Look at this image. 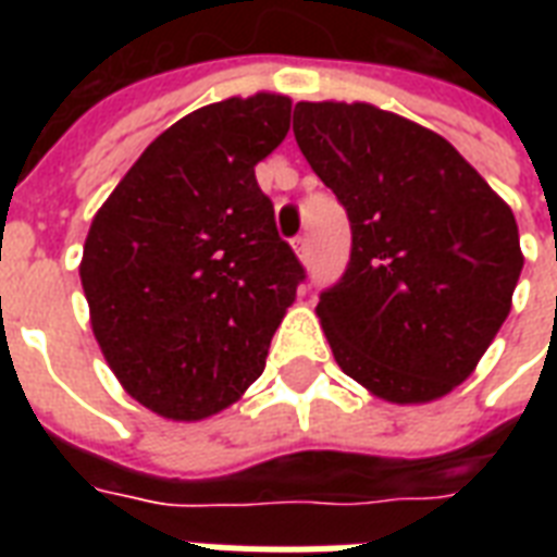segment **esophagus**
I'll return each mask as SVG.
<instances>
[{
  "label": "esophagus",
  "instance_id": "1",
  "mask_svg": "<svg viewBox=\"0 0 557 557\" xmlns=\"http://www.w3.org/2000/svg\"><path fill=\"white\" fill-rule=\"evenodd\" d=\"M295 251H297V257H300V262L309 260V239H306V236H297Z\"/></svg>",
  "mask_w": 557,
  "mask_h": 557
}]
</instances>
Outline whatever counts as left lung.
<instances>
[{"label": "left lung", "instance_id": "obj_1", "mask_svg": "<svg viewBox=\"0 0 557 557\" xmlns=\"http://www.w3.org/2000/svg\"><path fill=\"white\" fill-rule=\"evenodd\" d=\"M295 138L352 227L314 309L332 356L393 405L448 396L511 312L515 213L442 135L372 103L304 100Z\"/></svg>", "mask_w": 557, "mask_h": 557}]
</instances>
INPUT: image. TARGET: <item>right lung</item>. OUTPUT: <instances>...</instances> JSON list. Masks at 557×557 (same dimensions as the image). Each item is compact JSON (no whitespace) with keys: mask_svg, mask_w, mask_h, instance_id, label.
I'll return each mask as SVG.
<instances>
[{"mask_svg":"<svg viewBox=\"0 0 557 557\" xmlns=\"http://www.w3.org/2000/svg\"><path fill=\"white\" fill-rule=\"evenodd\" d=\"M288 121L292 100L271 91L196 109L91 219L81 260L91 332L121 387L164 419L234 405L306 277L253 176Z\"/></svg>","mask_w":557,"mask_h":557,"instance_id":"obj_1","label":"right lung"}]
</instances>
